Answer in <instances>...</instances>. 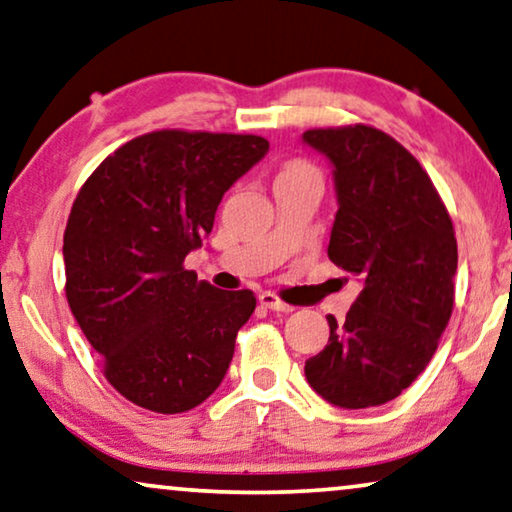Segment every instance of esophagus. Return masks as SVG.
Here are the masks:
<instances>
[{"label": "esophagus", "instance_id": "34e87169", "mask_svg": "<svg viewBox=\"0 0 512 512\" xmlns=\"http://www.w3.org/2000/svg\"><path fill=\"white\" fill-rule=\"evenodd\" d=\"M259 303H262L264 308L273 310V312H292V310H294V305H289V303H285V301H280L278 296H276V294H271V292L259 294Z\"/></svg>", "mask_w": 512, "mask_h": 512}]
</instances>
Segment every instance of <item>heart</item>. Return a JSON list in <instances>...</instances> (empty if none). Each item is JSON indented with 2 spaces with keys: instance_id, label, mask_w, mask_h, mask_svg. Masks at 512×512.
Wrapping results in <instances>:
<instances>
[{
  "instance_id": "1",
  "label": "heart",
  "mask_w": 512,
  "mask_h": 512,
  "mask_svg": "<svg viewBox=\"0 0 512 512\" xmlns=\"http://www.w3.org/2000/svg\"><path fill=\"white\" fill-rule=\"evenodd\" d=\"M310 174H317L315 167L305 163V160H289V163L282 167L280 177H310Z\"/></svg>"
}]
</instances>
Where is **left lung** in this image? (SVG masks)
Listing matches in <instances>:
<instances>
[{
    "mask_svg": "<svg viewBox=\"0 0 512 512\" xmlns=\"http://www.w3.org/2000/svg\"><path fill=\"white\" fill-rule=\"evenodd\" d=\"M333 167L329 259L361 282L345 324L305 361L312 391L342 409L379 407L409 388L437 352L453 312L457 241L421 163L377 128L305 131Z\"/></svg>",
    "mask_w": 512,
    "mask_h": 512,
    "instance_id": "obj_1",
    "label": "left lung"
}]
</instances>
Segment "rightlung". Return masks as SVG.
<instances>
[{
	"instance_id": "1",
	"label": "right lung",
	"mask_w": 512,
	"mask_h": 512,
	"mask_svg": "<svg viewBox=\"0 0 512 512\" xmlns=\"http://www.w3.org/2000/svg\"><path fill=\"white\" fill-rule=\"evenodd\" d=\"M269 151L257 135L156 131L126 142L75 197L64 232L66 299L110 384L156 414L202 404L255 310L183 269L236 179Z\"/></svg>"
}]
</instances>
